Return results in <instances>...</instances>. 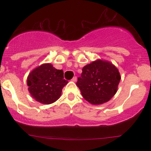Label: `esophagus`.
Segmentation results:
<instances>
[{"instance_id": "1", "label": "esophagus", "mask_w": 151, "mask_h": 151, "mask_svg": "<svg viewBox=\"0 0 151 151\" xmlns=\"http://www.w3.org/2000/svg\"><path fill=\"white\" fill-rule=\"evenodd\" d=\"M72 81H74V82H75V81H77V77H74L73 78H72Z\"/></svg>"}]
</instances>
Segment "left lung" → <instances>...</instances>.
<instances>
[{
    "mask_svg": "<svg viewBox=\"0 0 151 151\" xmlns=\"http://www.w3.org/2000/svg\"><path fill=\"white\" fill-rule=\"evenodd\" d=\"M120 79L119 70L113 64L98 60L83 67L77 86L84 99L91 104H101L115 95Z\"/></svg>",
    "mask_w": 151,
    "mask_h": 151,
    "instance_id": "left-lung-1",
    "label": "left lung"
}]
</instances>
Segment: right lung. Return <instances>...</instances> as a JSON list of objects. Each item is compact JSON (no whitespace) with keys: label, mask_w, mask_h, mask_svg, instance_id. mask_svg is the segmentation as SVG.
I'll use <instances>...</instances> for the list:
<instances>
[{"label":"right lung","mask_w":151,"mask_h":151,"mask_svg":"<svg viewBox=\"0 0 151 151\" xmlns=\"http://www.w3.org/2000/svg\"><path fill=\"white\" fill-rule=\"evenodd\" d=\"M67 83L68 81L64 79L63 71L57 70L49 63L34 69L27 79L31 96L37 101L45 104L56 101Z\"/></svg>","instance_id":"obj_1"}]
</instances>
